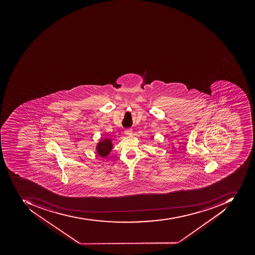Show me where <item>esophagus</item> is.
<instances>
[{
    "label": "esophagus",
    "mask_w": 255,
    "mask_h": 255,
    "mask_svg": "<svg viewBox=\"0 0 255 255\" xmlns=\"http://www.w3.org/2000/svg\"><path fill=\"white\" fill-rule=\"evenodd\" d=\"M132 128H128L125 129V133L127 134V135H131V134H132Z\"/></svg>",
    "instance_id": "34e87169"
}]
</instances>
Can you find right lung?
Wrapping results in <instances>:
<instances>
[{"instance_id": "right-lung-1", "label": "right lung", "mask_w": 255, "mask_h": 255, "mask_svg": "<svg viewBox=\"0 0 255 255\" xmlns=\"http://www.w3.org/2000/svg\"><path fill=\"white\" fill-rule=\"evenodd\" d=\"M112 149V140L106 139L101 140L97 146V151L99 155L105 157L110 153Z\"/></svg>"}]
</instances>
